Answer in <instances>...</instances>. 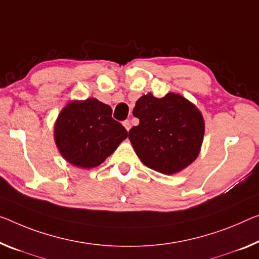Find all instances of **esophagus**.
Masks as SVG:
<instances>
[{"instance_id": "esophagus-1", "label": "esophagus", "mask_w": 259, "mask_h": 259, "mask_svg": "<svg viewBox=\"0 0 259 259\" xmlns=\"http://www.w3.org/2000/svg\"><path fill=\"white\" fill-rule=\"evenodd\" d=\"M122 125H124V127L126 128L127 132H128V131L131 130V121H130V120H125V121H122Z\"/></svg>"}]
</instances>
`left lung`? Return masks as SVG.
<instances>
[{
	"label": "left lung",
	"instance_id": "left-lung-1",
	"mask_svg": "<svg viewBox=\"0 0 259 259\" xmlns=\"http://www.w3.org/2000/svg\"><path fill=\"white\" fill-rule=\"evenodd\" d=\"M138 126L128 139L143 164L165 175L180 172L198 157L205 122L200 111L181 95H143L135 103Z\"/></svg>",
	"mask_w": 259,
	"mask_h": 259
}]
</instances>
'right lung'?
Listing matches in <instances>:
<instances>
[{"label": "right lung", "instance_id": "add662e5", "mask_svg": "<svg viewBox=\"0 0 259 259\" xmlns=\"http://www.w3.org/2000/svg\"><path fill=\"white\" fill-rule=\"evenodd\" d=\"M127 131L112 118V109L96 98L70 102L55 121L54 139L67 162L91 169L106 160Z\"/></svg>", "mask_w": 259, "mask_h": 259}]
</instances>
